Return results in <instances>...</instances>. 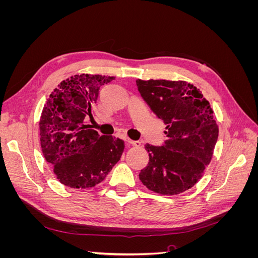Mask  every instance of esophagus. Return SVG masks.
<instances>
[{
	"label": "esophagus",
	"instance_id": "esophagus-1",
	"mask_svg": "<svg viewBox=\"0 0 258 258\" xmlns=\"http://www.w3.org/2000/svg\"><path fill=\"white\" fill-rule=\"evenodd\" d=\"M126 141H127V143L134 145V146H137V147L141 146V142L140 141H132V140H130V139H126Z\"/></svg>",
	"mask_w": 258,
	"mask_h": 258
}]
</instances>
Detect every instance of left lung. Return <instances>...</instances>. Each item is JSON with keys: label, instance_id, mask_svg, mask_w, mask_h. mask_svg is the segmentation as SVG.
Instances as JSON below:
<instances>
[{"label": "left lung", "instance_id": "obj_1", "mask_svg": "<svg viewBox=\"0 0 258 258\" xmlns=\"http://www.w3.org/2000/svg\"><path fill=\"white\" fill-rule=\"evenodd\" d=\"M138 90L166 124L161 146L145 145L150 155L139 174L148 189L160 195L181 194L196 184L209 165L218 127L209 101L184 81H137Z\"/></svg>", "mask_w": 258, "mask_h": 258}]
</instances>
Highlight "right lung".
I'll return each mask as SVG.
<instances>
[{
	"mask_svg": "<svg viewBox=\"0 0 258 258\" xmlns=\"http://www.w3.org/2000/svg\"><path fill=\"white\" fill-rule=\"evenodd\" d=\"M114 77L81 74L62 81L44 105L40 120L41 146L54 175L72 188L101 183L121 157L124 143L99 136L85 124L92 116L101 86Z\"/></svg>",
	"mask_w": 258,
	"mask_h": 258,
	"instance_id": "obj_1",
	"label": "right lung"
}]
</instances>
